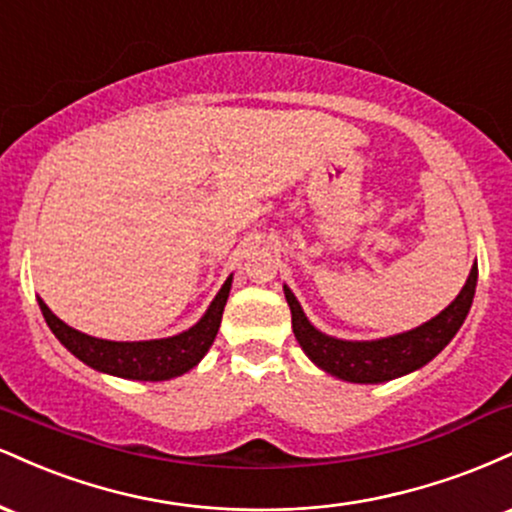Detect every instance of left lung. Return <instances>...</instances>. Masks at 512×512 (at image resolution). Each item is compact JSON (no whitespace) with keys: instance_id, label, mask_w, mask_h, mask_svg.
<instances>
[{"instance_id":"left-lung-1","label":"left lung","mask_w":512,"mask_h":512,"mask_svg":"<svg viewBox=\"0 0 512 512\" xmlns=\"http://www.w3.org/2000/svg\"><path fill=\"white\" fill-rule=\"evenodd\" d=\"M477 276L479 269L474 264L467 276V284L457 293L455 301L433 320L424 322L416 330L395 334V337L373 339V342H346V339L330 337V334L315 330L289 286H284V293L291 308L293 334H296L305 356L334 378L346 380V383L373 385L419 370L450 344V339L460 330L464 317L472 308Z\"/></svg>"}]
</instances>
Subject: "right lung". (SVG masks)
Here are the masks:
<instances>
[{"mask_svg":"<svg viewBox=\"0 0 512 512\" xmlns=\"http://www.w3.org/2000/svg\"><path fill=\"white\" fill-rule=\"evenodd\" d=\"M231 281L233 276H228L226 284L221 286V291L216 293L207 313L195 327L175 334V337L149 339V342H108V339L88 337V334L62 322L40 298L38 305L52 334L86 366L101 370V373L117 375V378L158 383V380L178 378L202 361L209 346L214 344L216 332H219L223 305L231 293Z\"/></svg>","mask_w":512,"mask_h":512,"instance_id":"add662e5","label":"right lung"}]
</instances>
